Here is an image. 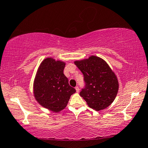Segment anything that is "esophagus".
Segmentation results:
<instances>
[{
  "instance_id": "obj_1",
  "label": "esophagus",
  "mask_w": 148,
  "mask_h": 148,
  "mask_svg": "<svg viewBox=\"0 0 148 148\" xmlns=\"http://www.w3.org/2000/svg\"><path fill=\"white\" fill-rule=\"evenodd\" d=\"M75 89H76V91L77 92H79V90H79L78 86H76V87H75Z\"/></svg>"
}]
</instances>
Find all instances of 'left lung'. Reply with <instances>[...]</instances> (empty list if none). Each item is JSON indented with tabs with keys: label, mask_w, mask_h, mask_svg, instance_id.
<instances>
[{
	"label": "left lung",
	"mask_w": 148,
	"mask_h": 148,
	"mask_svg": "<svg viewBox=\"0 0 148 148\" xmlns=\"http://www.w3.org/2000/svg\"><path fill=\"white\" fill-rule=\"evenodd\" d=\"M75 65L84 75L85 88L80 95L90 108L99 111L115 99L119 90L117 77L105 60L96 56L75 60Z\"/></svg>",
	"instance_id": "8db88e82"
}]
</instances>
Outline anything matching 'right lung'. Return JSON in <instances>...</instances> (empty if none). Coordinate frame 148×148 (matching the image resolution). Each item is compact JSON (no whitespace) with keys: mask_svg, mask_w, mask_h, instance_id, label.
<instances>
[{"mask_svg":"<svg viewBox=\"0 0 148 148\" xmlns=\"http://www.w3.org/2000/svg\"><path fill=\"white\" fill-rule=\"evenodd\" d=\"M66 62L51 57L45 58L37 68L33 81L35 99L41 106L58 113L65 109L76 90L64 74Z\"/></svg>","mask_w":148,"mask_h":148,"instance_id":"add662e5","label":"right lung"}]
</instances>
